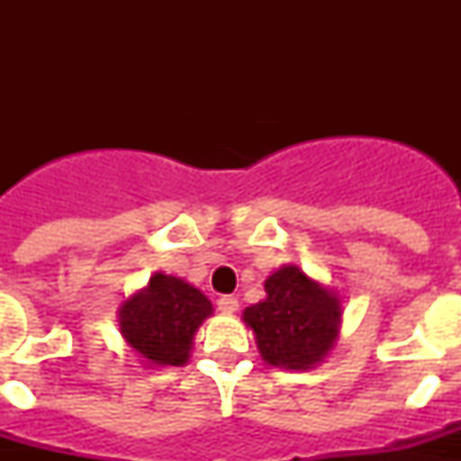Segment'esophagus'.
<instances>
[{
	"mask_svg": "<svg viewBox=\"0 0 461 461\" xmlns=\"http://www.w3.org/2000/svg\"><path fill=\"white\" fill-rule=\"evenodd\" d=\"M217 307L221 309V312H226V313H233V312H238V307H240V303H238V297H233V295H221L217 300Z\"/></svg>",
	"mask_w": 461,
	"mask_h": 461,
	"instance_id": "1",
	"label": "esophagus"
}]
</instances>
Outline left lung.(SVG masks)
Wrapping results in <instances>:
<instances>
[{
	"instance_id": "8db88e82",
	"label": "left lung",
	"mask_w": 461,
	"mask_h": 461,
	"mask_svg": "<svg viewBox=\"0 0 461 461\" xmlns=\"http://www.w3.org/2000/svg\"><path fill=\"white\" fill-rule=\"evenodd\" d=\"M267 297L244 309L263 360L275 367L309 369L332 348L341 307L335 293L309 279L297 266L267 276Z\"/></svg>"
}]
</instances>
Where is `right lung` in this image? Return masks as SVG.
Returning <instances> with one entry per match:
<instances>
[{"label":"right lung","mask_w":461,"mask_h":461,"mask_svg":"<svg viewBox=\"0 0 461 461\" xmlns=\"http://www.w3.org/2000/svg\"><path fill=\"white\" fill-rule=\"evenodd\" d=\"M210 313V300L198 288L157 272L145 291L124 303L120 328L133 351L152 365H185L195 330Z\"/></svg>","instance_id":"add662e5"}]
</instances>
